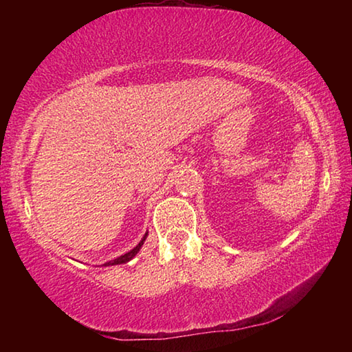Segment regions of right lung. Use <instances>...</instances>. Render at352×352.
<instances>
[{"label":"right lung","instance_id":"add662e5","mask_svg":"<svg viewBox=\"0 0 352 352\" xmlns=\"http://www.w3.org/2000/svg\"><path fill=\"white\" fill-rule=\"evenodd\" d=\"M146 237H147V233L144 234V237H142V239L140 241V243L138 245H136L133 250H130L129 253H126V254H122V256H119V258H116V259H113V261H109V262H105V267H109V265H118V264H126V262H129V261H132L135 256H136V253L140 252L141 250V247H142V243H144V241H146Z\"/></svg>","mask_w":352,"mask_h":352}]
</instances>
